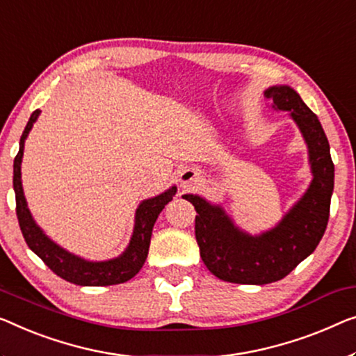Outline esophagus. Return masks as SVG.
Segmentation results:
<instances>
[{"mask_svg":"<svg viewBox=\"0 0 356 356\" xmlns=\"http://www.w3.org/2000/svg\"><path fill=\"white\" fill-rule=\"evenodd\" d=\"M196 180H198V172L195 171V169H184L182 174H180V187L182 188H187L190 185L195 184Z\"/></svg>","mask_w":356,"mask_h":356,"instance_id":"34e87169","label":"esophagus"}]
</instances>
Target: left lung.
Returning <instances> with one entry per match:
<instances>
[{
	"instance_id": "obj_1",
	"label": "left lung",
	"mask_w": 356,
	"mask_h": 356,
	"mask_svg": "<svg viewBox=\"0 0 356 356\" xmlns=\"http://www.w3.org/2000/svg\"><path fill=\"white\" fill-rule=\"evenodd\" d=\"M273 111L289 113L309 148L310 187L277 227L249 235L233 224L222 206L198 195H184L195 206V236L200 256L212 275L238 284H268L289 275L315 251L325 235L334 190V163L320 120L289 86L265 91Z\"/></svg>"
}]
</instances>
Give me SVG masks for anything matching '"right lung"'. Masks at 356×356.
I'll return each instance as SVG.
<instances>
[{
	"label": "right lung",
	"mask_w": 356,
	"mask_h": 356,
	"mask_svg": "<svg viewBox=\"0 0 356 356\" xmlns=\"http://www.w3.org/2000/svg\"><path fill=\"white\" fill-rule=\"evenodd\" d=\"M40 116V110H35L31 113L29 123L20 137L19 153L14 158V192H15V212H17V219L20 230L25 238V243L29 248L38 256L57 277L70 281L73 284L79 286H110L126 283L127 280L136 277L139 270L144 265L148 248H150V238L153 225L160 216V212L164 209L172 196L176 195L177 188L171 187L166 192L155 196V198L144 200L136 211V224L134 232H132L131 241L124 252L121 256L110 259V261L102 262H91L86 259H81L75 254L65 251V249L56 245L51 238L44 235L33 217L30 214L29 206H26L22 179H20V164H22L24 156V145L25 139L36 118Z\"/></svg>",
	"instance_id": "1"
}]
</instances>
